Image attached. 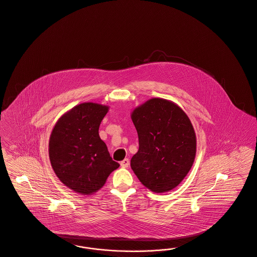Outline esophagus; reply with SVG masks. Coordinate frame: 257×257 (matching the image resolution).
Masks as SVG:
<instances>
[{
  "label": "esophagus",
  "instance_id": "obj_1",
  "mask_svg": "<svg viewBox=\"0 0 257 257\" xmlns=\"http://www.w3.org/2000/svg\"><path fill=\"white\" fill-rule=\"evenodd\" d=\"M129 164H130V161L128 159H125V160H122L121 162H120V166L122 167V168H127L128 166H129Z\"/></svg>",
  "mask_w": 257,
  "mask_h": 257
}]
</instances>
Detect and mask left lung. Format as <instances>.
Instances as JSON below:
<instances>
[{
  "label": "left lung",
  "mask_w": 257,
  "mask_h": 257,
  "mask_svg": "<svg viewBox=\"0 0 257 257\" xmlns=\"http://www.w3.org/2000/svg\"><path fill=\"white\" fill-rule=\"evenodd\" d=\"M131 118L140 143L131 160L135 175L154 193L173 190L195 161L196 137L189 116L177 103L153 97L136 107Z\"/></svg>",
  "instance_id": "8db88e82"
}]
</instances>
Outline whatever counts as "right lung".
Here are the masks:
<instances>
[{"label":"right lung","instance_id":"obj_1","mask_svg":"<svg viewBox=\"0 0 257 257\" xmlns=\"http://www.w3.org/2000/svg\"><path fill=\"white\" fill-rule=\"evenodd\" d=\"M109 106L83 102L64 113L49 139V160L56 176L77 194H95L119 167L112 160L98 128Z\"/></svg>","mask_w":257,"mask_h":257}]
</instances>
